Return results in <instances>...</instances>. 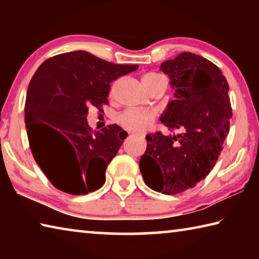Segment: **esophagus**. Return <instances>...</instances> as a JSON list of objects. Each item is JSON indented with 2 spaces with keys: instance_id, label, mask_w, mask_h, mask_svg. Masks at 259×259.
<instances>
[{
  "instance_id": "obj_1",
  "label": "esophagus",
  "mask_w": 259,
  "mask_h": 259,
  "mask_svg": "<svg viewBox=\"0 0 259 259\" xmlns=\"http://www.w3.org/2000/svg\"><path fill=\"white\" fill-rule=\"evenodd\" d=\"M137 135H138V134H137ZM139 136H140V134H139ZM142 136H143V135H142Z\"/></svg>"
}]
</instances>
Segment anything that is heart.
<instances>
[{
    "label": "heart",
    "mask_w": 259,
    "mask_h": 259,
    "mask_svg": "<svg viewBox=\"0 0 259 259\" xmlns=\"http://www.w3.org/2000/svg\"><path fill=\"white\" fill-rule=\"evenodd\" d=\"M163 77L155 73H148L144 75V83H152L159 78ZM155 120V114L151 111H143V109H125L116 116V121L124 129L133 131H145L150 128Z\"/></svg>",
    "instance_id": "b5f03b06"
}]
</instances>
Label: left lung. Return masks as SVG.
Listing matches in <instances>:
<instances>
[{
	"instance_id": "obj_1",
	"label": "left lung",
	"mask_w": 259,
	"mask_h": 259,
	"mask_svg": "<svg viewBox=\"0 0 259 259\" xmlns=\"http://www.w3.org/2000/svg\"><path fill=\"white\" fill-rule=\"evenodd\" d=\"M160 69L175 89L160 120L182 133L147 135L139 168L148 187L175 195L207 177L218 160L230 133V88L216 65L192 52L163 61Z\"/></svg>"
}]
</instances>
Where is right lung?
Masks as SVG:
<instances>
[{"instance_id": "add662e5", "label": "right lung", "mask_w": 259, "mask_h": 259, "mask_svg": "<svg viewBox=\"0 0 259 259\" xmlns=\"http://www.w3.org/2000/svg\"><path fill=\"white\" fill-rule=\"evenodd\" d=\"M137 68L73 51L51 57L35 72L26 95V130L35 161L56 188L84 195L104 185L128 134L116 124L93 131L88 109L108 104L111 82Z\"/></svg>"}]
</instances>
